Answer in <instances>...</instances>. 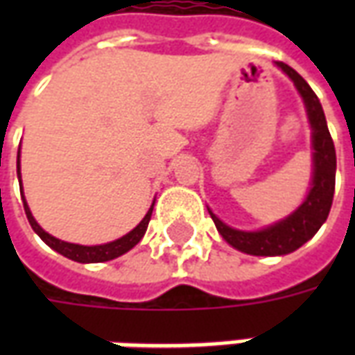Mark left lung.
I'll list each match as a JSON object with an SVG mask.
<instances>
[{
  "label": "left lung",
  "instance_id": "1",
  "mask_svg": "<svg viewBox=\"0 0 355 355\" xmlns=\"http://www.w3.org/2000/svg\"><path fill=\"white\" fill-rule=\"evenodd\" d=\"M277 68L289 76L295 87L302 96L308 114V121L312 127V148H313V177L312 188L306 196L304 203L279 223L272 224L268 228L257 232H243L230 228L209 211V215L215 223L216 230L232 247L238 251L254 257H277V254H289L297 251L315 236L321 224L327 220L329 211L333 205V193H335V173H336V154L335 144L327 129L325 114L321 108L320 98L315 96L312 87L304 81V78L297 73L285 62H275Z\"/></svg>",
  "mask_w": 355,
  "mask_h": 355
}]
</instances>
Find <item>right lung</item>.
<instances>
[{"label": "right lung", "mask_w": 355, "mask_h": 355, "mask_svg": "<svg viewBox=\"0 0 355 355\" xmlns=\"http://www.w3.org/2000/svg\"><path fill=\"white\" fill-rule=\"evenodd\" d=\"M17 173H19V182H20V148H19V162H17ZM22 184V182H20ZM22 201H24V211H26L28 216V223L30 226L34 228V232L40 236V238L51 247V249H55L57 253H60L66 259H72L76 262H106L112 261V259H117V257H121L127 251H131L132 247L139 243L142 236L146 234L148 223H150V218H152V211H154V203H152V207L148 209L146 216L140 220V224L131 230L129 234H125L123 238L116 239V241H110V243H104V245H78V243H68V241H60V239L53 238L51 234L43 230L40 224L35 223V218L30 213V207H28L26 200H24V196H22Z\"/></svg>", "instance_id": "obj_1"}]
</instances>
